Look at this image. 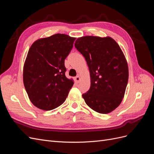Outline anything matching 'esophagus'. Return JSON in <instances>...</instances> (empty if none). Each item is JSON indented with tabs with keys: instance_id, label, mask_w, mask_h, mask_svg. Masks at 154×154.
I'll return each instance as SVG.
<instances>
[{
	"instance_id": "1",
	"label": "esophagus",
	"mask_w": 154,
	"mask_h": 154,
	"mask_svg": "<svg viewBox=\"0 0 154 154\" xmlns=\"http://www.w3.org/2000/svg\"><path fill=\"white\" fill-rule=\"evenodd\" d=\"M74 81H75L76 83H79V82H80V81L81 80V78H80V77L79 76L74 77Z\"/></svg>"
}]
</instances>
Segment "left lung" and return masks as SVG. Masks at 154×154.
<instances>
[{"instance_id":"1","label":"left lung","mask_w":154,"mask_h":154,"mask_svg":"<svg viewBox=\"0 0 154 154\" xmlns=\"http://www.w3.org/2000/svg\"><path fill=\"white\" fill-rule=\"evenodd\" d=\"M74 45L85 58L90 71L91 87L83 98L97 112H111L122 103L128 80L122 50L110 36H82Z\"/></svg>"}]
</instances>
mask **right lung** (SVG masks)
Listing matches in <instances>:
<instances>
[{"label": "right lung", "mask_w": 154, "mask_h": 154, "mask_svg": "<svg viewBox=\"0 0 154 154\" xmlns=\"http://www.w3.org/2000/svg\"><path fill=\"white\" fill-rule=\"evenodd\" d=\"M75 39L58 33L31 45L24 65L23 82L30 101L37 108L51 110L66 101L74 82L66 76L64 62Z\"/></svg>", "instance_id": "add662e5"}]
</instances>
